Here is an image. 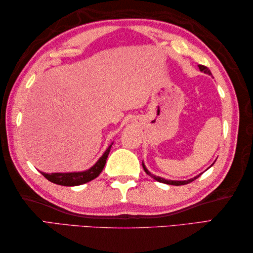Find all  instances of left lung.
<instances>
[{
    "label": "left lung",
    "mask_w": 253,
    "mask_h": 253,
    "mask_svg": "<svg viewBox=\"0 0 253 253\" xmlns=\"http://www.w3.org/2000/svg\"><path fill=\"white\" fill-rule=\"evenodd\" d=\"M198 66H199V69H200V71H201L202 73H206V74H208V75H211V76H212L211 71H210V69H209L207 66H203V65H198ZM213 164H214V163H213ZM213 164H212V165H213ZM212 165H211V166H212ZM142 166H143V169H144V171H146V173H147L150 177H152L153 179H155L157 181H160V182H164V184H168V185H174V186L187 185V184H189V182H191V181H193L195 179H197L198 177H200V175H201V174H199V175H197L196 177H193V178H190V179H188V180H168V179H165V178H162V177L155 176V175H153V174L150 173V171L147 169L146 165L143 164V162H142Z\"/></svg>",
    "instance_id": "1"
}]
</instances>
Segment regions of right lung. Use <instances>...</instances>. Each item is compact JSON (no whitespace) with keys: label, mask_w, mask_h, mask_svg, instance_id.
Here are the masks:
<instances>
[{"label":"right lung","mask_w":253,"mask_h":253,"mask_svg":"<svg viewBox=\"0 0 253 253\" xmlns=\"http://www.w3.org/2000/svg\"><path fill=\"white\" fill-rule=\"evenodd\" d=\"M112 144L113 143H111L109 148L105 150V152L98 160V162H96L92 168H90L87 170L74 171V173H51V174L41 171V174L43 175L47 180H50L51 182H53V184H56V185L72 187V186H79V185L85 184V182L96 178V177L100 175L102 169H104L107 155H109L111 151Z\"/></svg>","instance_id":"add662e5"}]
</instances>
